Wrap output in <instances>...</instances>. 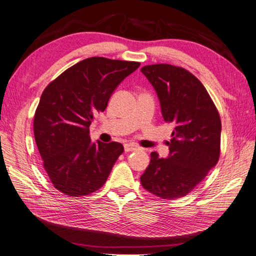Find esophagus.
<instances>
[{"label": "esophagus", "instance_id": "obj_1", "mask_svg": "<svg viewBox=\"0 0 256 256\" xmlns=\"http://www.w3.org/2000/svg\"><path fill=\"white\" fill-rule=\"evenodd\" d=\"M138 146L133 144V143L124 144V150L125 152H132V150H138Z\"/></svg>", "mask_w": 256, "mask_h": 256}]
</instances>
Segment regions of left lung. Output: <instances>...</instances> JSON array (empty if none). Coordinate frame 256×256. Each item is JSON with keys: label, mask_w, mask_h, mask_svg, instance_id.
Returning a JSON list of instances; mask_svg holds the SVG:
<instances>
[{"label": "left lung", "mask_w": 256, "mask_h": 256, "mask_svg": "<svg viewBox=\"0 0 256 256\" xmlns=\"http://www.w3.org/2000/svg\"><path fill=\"white\" fill-rule=\"evenodd\" d=\"M140 72L154 86L162 118L175 125L167 143L170 155L160 158L152 152L140 182L162 199L180 198L202 182L219 160V112L204 84L188 70L157 64Z\"/></svg>", "instance_id": "obj_1"}]
</instances>
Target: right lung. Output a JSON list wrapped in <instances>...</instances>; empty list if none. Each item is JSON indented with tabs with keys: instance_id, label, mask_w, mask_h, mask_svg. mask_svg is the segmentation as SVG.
Listing matches in <instances>:
<instances>
[{
	"instance_id": "1",
	"label": "right lung",
	"mask_w": 256,
	"mask_h": 256,
	"mask_svg": "<svg viewBox=\"0 0 256 256\" xmlns=\"http://www.w3.org/2000/svg\"><path fill=\"white\" fill-rule=\"evenodd\" d=\"M140 62L91 57L58 76L42 92L34 116V136L54 187L72 197L101 188L124 148L92 143L90 124L116 86Z\"/></svg>"
}]
</instances>
